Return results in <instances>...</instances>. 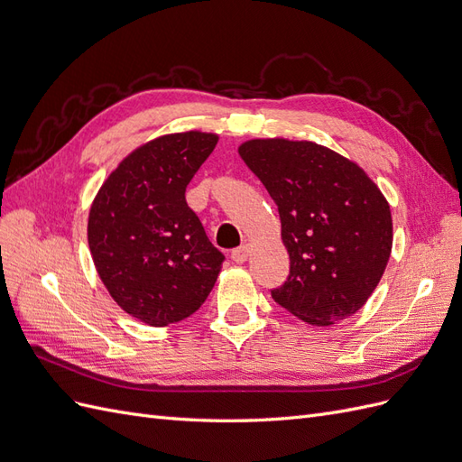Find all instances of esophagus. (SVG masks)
<instances>
[{"label": "esophagus", "instance_id": "1", "mask_svg": "<svg viewBox=\"0 0 462 462\" xmlns=\"http://www.w3.org/2000/svg\"><path fill=\"white\" fill-rule=\"evenodd\" d=\"M248 256H250V245H241L239 248H235L231 253V258L236 263H245L248 260Z\"/></svg>", "mask_w": 462, "mask_h": 462}]
</instances>
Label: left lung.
I'll list each match as a JSON object with an SVG mask.
<instances>
[{"label":"left lung","instance_id":"left-lung-1","mask_svg":"<svg viewBox=\"0 0 462 462\" xmlns=\"http://www.w3.org/2000/svg\"><path fill=\"white\" fill-rule=\"evenodd\" d=\"M243 162L270 192L289 253L273 300L312 326L358 312L380 283L393 245L391 209L360 167L326 146L254 138Z\"/></svg>","mask_w":462,"mask_h":462}]
</instances>
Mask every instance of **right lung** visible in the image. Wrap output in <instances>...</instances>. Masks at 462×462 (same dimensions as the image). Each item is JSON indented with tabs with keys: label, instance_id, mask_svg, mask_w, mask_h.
Returning <instances> with one entry per match:
<instances>
[{
	"label": "right lung",
	"instance_id": "add662e5",
	"mask_svg": "<svg viewBox=\"0 0 462 462\" xmlns=\"http://www.w3.org/2000/svg\"><path fill=\"white\" fill-rule=\"evenodd\" d=\"M217 134H165L125 158L97 190L88 246L109 295L153 328L197 312L226 260L185 200Z\"/></svg>",
	"mask_w": 462,
	"mask_h": 462
}]
</instances>
